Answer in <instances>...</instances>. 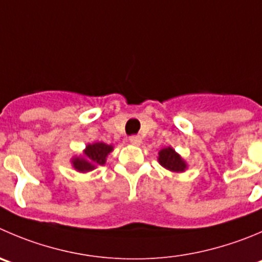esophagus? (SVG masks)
Segmentation results:
<instances>
[{"label":"esophagus","instance_id":"1","mask_svg":"<svg viewBox=\"0 0 262 262\" xmlns=\"http://www.w3.org/2000/svg\"><path fill=\"white\" fill-rule=\"evenodd\" d=\"M129 143L134 144V145H140L141 144V138L139 135H133V136H129Z\"/></svg>","mask_w":262,"mask_h":262}]
</instances>
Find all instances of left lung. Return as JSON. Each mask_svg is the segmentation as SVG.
<instances>
[{
  "mask_svg": "<svg viewBox=\"0 0 262 262\" xmlns=\"http://www.w3.org/2000/svg\"><path fill=\"white\" fill-rule=\"evenodd\" d=\"M158 154L159 164L167 168V170L172 171V172H184L186 170L185 161L171 146L161 149Z\"/></svg>",
  "mask_w": 262,
  "mask_h": 262,
  "instance_id": "1",
  "label": "left lung"
}]
</instances>
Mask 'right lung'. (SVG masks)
Segmentation results:
<instances>
[{
    "label": "right lung",
    "instance_id": "right-lung-1",
    "mask_svg": "<svg viewBox=\"0 0 262 262\" xmlns=\"http://www.w3.org/2000/svg\"><path fill=\"white\" fill-rule=\"evenodd\" d=\"M113 150V146L105 143L89 144L83 150L82 157H74L72 159L74 170L78 172H89L95 170L98 166H103L106 161V157Z\"/></svg>",
    "mask_w": 262,
    "mask_h": 262
}]
</instances>
